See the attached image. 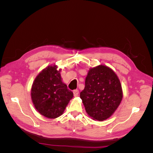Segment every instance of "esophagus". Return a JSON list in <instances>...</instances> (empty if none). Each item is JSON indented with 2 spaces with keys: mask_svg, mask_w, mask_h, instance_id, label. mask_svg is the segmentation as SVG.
I'll list each match as a JSON object with an SVG mask.
<instances>
[{
  "mask_svg": "<svg viewBox=\"0 0 153 153\" xmlns=\"http://www.w3.org/2000/svg\"><path fill=\"white\" fill-rule=\"evenodd\" d=\"M73 94H74V96H78V94H79V91H78V89L74 90L73 91Z\"/></svg>",
  "mask_w": 153,
  "mask_h": 153,
  "instance_id": "1",
  "label": "esophagus"
}]
</instances>
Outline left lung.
<instances>
[{
    "label": "left lung",
    "mask_w": 153,
    "mask_h": 153,
    "mask_svg": "<svg viewBox=\"0 0 153 153\" xmlns=\"http://www.w3.org/2000/svg\"><path fill=\"white\" fill-rule=\"evenodd\" d=\"M80 96L87 114L94 120L102 121L110 117L121 103V83L110 68L98 66L88 72L85 88Z\"/></svg>",
    "instance_id": "obj_1"
}]
</instances>
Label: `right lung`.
I'll return each mask as SVG.
<instances>
[{"label":"right lung","instance_id":"right-lung-1","mask_svg":"<svg viewBox=\"0 0 153 153\" xmlns=\"http://www.w3.org/2000/svg\"><path fill=\"white\" fill-rule=\"evenodd\" d=\"M73 93L62 83L57 66H48L37 76L31 89L36 110L43 116L54 119L61 115Z\"/></svg>","mask_w":153,"mask_h":153}]
</instances>
